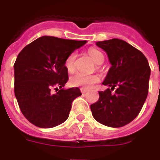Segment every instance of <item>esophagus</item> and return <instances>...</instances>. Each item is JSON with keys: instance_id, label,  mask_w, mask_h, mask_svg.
<instances>
[{"instance_id": "34e87169", "label": "esophagus", "mask_w": 160, "mask_h": 160, "mask_svg": "<svg viewBox=\"0 0 160 160\" xmlns=\"http://www.w3.org/2000/svg\"><path fill=\"white\" fill-rule=\"evenodd\" d=\"M80 91H81V93H82V94H85V93L87 92V90H86V89H85V88H80Z\"/></svg>"}]
</instances>
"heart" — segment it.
I'll return each mask as SVG.
<instances>
[{"mask_svg": "<svg viewBox=\"0 0 160 160\" xmlns=\"http://www.w3.org/2000/svg\"><path fill=\"white\" fill-rule=\"evenodd\" d=\"M88 54L94 62L97 65L102 64L104 61V55L99 50L95 48H90ZM76 59V54L71 53L65 60V66L69 72H73L75 70V62ZM100 78L96 75H85L82 73H75L70 78V82L73 86L83 88H90L93 85L99 82Z\"/></svg>", "mask_w": 160, "mask_h": 160, "instance_id": "obj_1", "label": "heart"}]
</instances>
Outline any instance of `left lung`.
<instances>
[{
    "mask_svg": "<svg viewBox=\"0 0 160 160\" xmlns=\"http://www.w3.org/2000/svg\"><path fill=\"white\" fill-rule=\"evenodd\" d=\"M106 52L111 67L102 82L113 89L100 91L97 102L90 105L93 117L100 124L113 128L124 126L141 110L149 91L150 68L141 51L119 39L98 41Z\"/></svg>",
    "mask_w": 160,
    "mask_h": 160,
    "instance_id": "1",
    "label": "left lung"
}]
</instances>
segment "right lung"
Here are the masks:
<instances>
[{"instance_id": "right-lung-1", "label": "right lung", "mask_w": 160, "mask_h": 160, "mask_svg": "<svg viewBox=\"0 0 160 160\" xmlns=\"http://www.w3.org/2000/svg\"><path fill=\"white\" fill-rule=\"evenodd\" d=\"M86 41L41 36L19 53L14 64L15 95L22 114L40 128H53L68 119L79 88L65 89L66 58ZM55 87L56 93L51 89Z\"/></svg>"}]
</instances>
